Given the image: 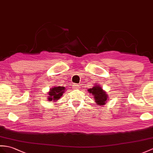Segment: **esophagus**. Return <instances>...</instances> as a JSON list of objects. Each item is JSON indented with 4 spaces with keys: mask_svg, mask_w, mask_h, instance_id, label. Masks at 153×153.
<instances>
[{
    "mask_svg": "<svg viewBox=\"0 0 153 153\" xmlns=\"http://www.w3.org/2000/svg\"><path fill=\"white\" fill-rule=\"evenodd\" d=\"M73 89H79V85H78V84H74L73 85Z\"/></svg>",
    "mask_w": 153,
    "mask_h": 153,
    "instance_id": "obj_1",
    "label": "esophagus"
}]
</instances>
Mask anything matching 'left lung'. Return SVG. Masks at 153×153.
Instances as JSON below:
<instances>
[{
	"mask_svg": "<svg viewBox=\"0 0 153 153\" xmlns=\"http://www.w3.org/2000/svg\"><path fill=\"white\" fill-rule=\"evenodd\" d=\"M97 84H95V86L92 88L88 89V91L89 94L93 95L97 105L99 106L105 105L106 102H107L108 100V94H106V92L105 90H103V89L101 86H100V85H97Z\"/></svg>",
	"mask_w": 153,
	"mask_h": 153,
	"instance_id": "left-lung-1",
	"label": "left lung"
}]
</instances>
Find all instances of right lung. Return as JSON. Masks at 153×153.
<instances>
[{"mask_svg":"<svg viewBox=\"0 0 153 153\" xmlns=\"http://www.w3.org/2000/svg\"><path fill=\"white\" fill-rule=\"evenodd\" d=\"M65 91V88L64 86H54V88H51L49 91L48 92V100L57 102L63 95Z\"/></svg>","mask_w":153,"mask_h":153,"instance_id":"add662e5","label":"right lung"}]
</instances>
